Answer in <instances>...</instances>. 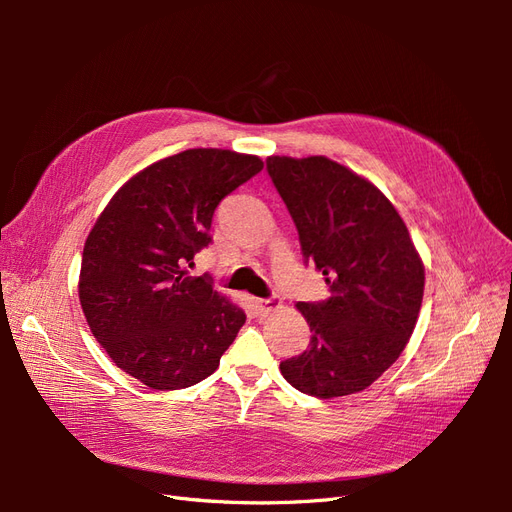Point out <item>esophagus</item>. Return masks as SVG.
I'll list each match as a JSON object with an SVG mask.
<instances>
[{
    "instance_id": "1",
    "label": "esophagus",
    "mask_w": 512,
    "mask_h": 512,
    "mask_svg": "<svg viewBox=\"0 0 512 512\" xmlns=\"http://www.w3.org/2000/svg\"><path fill=\"white\" fill-rule=\"evenodd\" d=\"M256 305H258V309L262 314H269V312H273V309H277V307H282V299L280 297H269V299H260V301H256Z\"/></svg>"
}]
</instances>
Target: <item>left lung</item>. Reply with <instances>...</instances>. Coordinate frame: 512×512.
Here are the masks:
<instances>
[{
	"label": "left lung",
	"mask_w": 512,
	"mask_h": 512,
	"mask_svg": "<svg viewBox=\"0 0 512 512\" xmlns=\"http://www.w3.org/2000/svg\"><path fill=\"white\" fill-rule=\"evenodd\" d=\"M273 185L299 230L301 252L331 297L297 303L312 339L280 363L282 376L320 399L359 393L410 342L425 267L406 222L369 179L324 156L267 158Z\"/></svg>",
	"instance_id": "obj_1"
}]
</instances>
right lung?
I'll return each instance as SVG.
<instances>
[{
  "instance_id": "1",
  "label": "right lung",
  "mask_w": 512,
  "mask_h": 512,
  "mask_svg": "<svg viewBox=\"0 0 512 512\" xmlns=\"http://www.w3.org/2000/svg\"><path fill=\"white\" fill-rule=\"evenodd\" d=\"M262 166L250 153L185 149L123 183L91 228L83 314L113 363L149 389L205 380L243 327V309L188 267L211 243L220 200Z\"/></svg>"
}]
</instances>
